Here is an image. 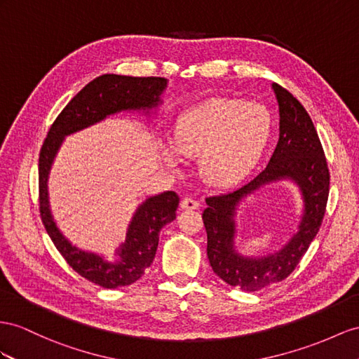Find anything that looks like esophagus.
<instances>
[{
	"instance_id": "esophagus-1",
	"label": "esophagus",
	"mask_w": 359,
	"mask_h": 359,
	"mask_svg": "<svg viewBox=\"0 0 359 359\" xmlns=\"http://www.w3.org/2000/svg\"><path fill=\"white\" fill-rule=\"evenodd\" d=\"M200 206L198 201L196 198H191V197H185L182 200L180 208L185 209V210H192V209H197Z\"/></svg>"
}]
</instances>
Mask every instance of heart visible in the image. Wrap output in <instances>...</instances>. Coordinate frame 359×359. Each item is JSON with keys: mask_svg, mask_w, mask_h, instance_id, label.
Wrapping results in <instances>:
<instances>
[{"mask_svg": "<svg viewBox=\"0 0 359 359\" xmlns=\"http://www.w3.org/2000/svg\"><path fill=\"white\" fill-rule=\"evenodd\" d=\"M271 133L273 116L264 104L218 98L180 115L176 137L161 149L172 167L182 154H200L201 174L215 185H229L258 163Z\"/></svg>", "mask_w": 359, "mask_h": 359, "instance_id": "1", "label": "heart"}]
</instances>
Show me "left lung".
Here are the masks:
<instances>
[{
	"mask_svg": "<svg viewBox=\"0 0 359 359\" xmlns=\"http://www.w3.org/2000/svg\"><path fill=\"white\" fill-rule=\"evenodd\" d=\"M279 104V141L258 176L241 188L206 198L203 223L208 258L214 273L232 287L258 291L294 271L321 226L329 196V168L323 147L306 109L292 94L273 83ZM291 180L301 189L304 214L298 232L283 249L267 257H244L234 249L236 209L249 194L271 181Z\"/></svg>",
	"mask_w": 359,
	"mask_h": 359,
	"instance_id": "1",
	"label": "left lung"
}]
</instances>
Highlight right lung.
<instances>
[{
	"label": "right lung",
	"instance_id": "obj_1",
	"mask_svg": "<svg viewBox=\"0 0 359 359\" xmlns=\"http://www.w3.org/2000/svg\"><path fill=\"white\" fill-rule=\"evenodd\" d=\"M167 79L104 74L94 79L72 98L53 123L39 154V210L45 231L72 270L103 288L126 287L150 267L159 244L161 229L176 218L179 196L174 191L151 196L137 206L127 229L126 241L116 249V259L85 252L72 245L54 222L48 201V174L54 158L68 135L83 130L124 110L158 107Z\"/></svg>",
	"mask_w": 359,
	"mask_h": 359
}]
</instances>
